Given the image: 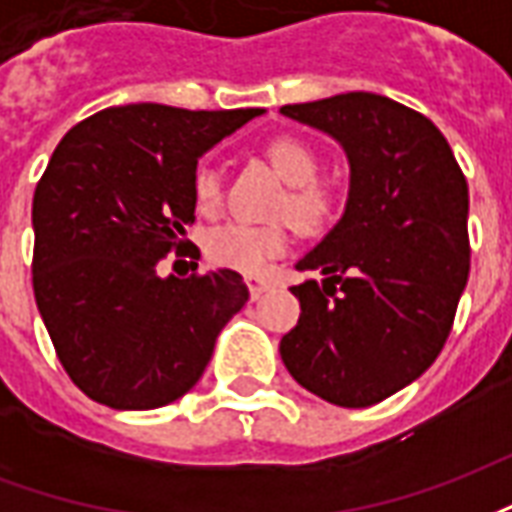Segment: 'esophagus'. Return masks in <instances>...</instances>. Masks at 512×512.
I'll return each mask as SVG.
<instances>
[{
	"label": "esophagus",
	"mask_w": 512,
	"mask_h": 512,
	"mask_svg": "<svg viewBox=\"0 0 512 512\" xmlns=\"http://www.w3.org/2000/svg\"><path fill=\"white\" fill-rule=\"evenodd\" d=\"M246 288H249V296H252V299H260V296L271 288V282H266V279L260 277H246Z\"/></svg>",
	"instance_id": "obj_1"
}]
</instances>
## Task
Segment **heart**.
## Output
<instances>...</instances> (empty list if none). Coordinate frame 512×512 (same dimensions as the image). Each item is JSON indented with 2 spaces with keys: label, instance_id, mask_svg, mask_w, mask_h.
<instances>
[{
  "label": "heart",
  "instance_id": "b5f03b06",
  "mask_svg": "<svg viewBox=\"0 0 512 512\" xmlns=\"http://www.w3.org/2000/svg\"><path fill=\"white\" fill-rule=\"evenodd\" d=\"M268 161L293 189L282 202V213L304 230H321L334 216V191L318 183V153L296 136H277L266 145ZM194 202L202 213H216L224 202L222 172L200 164L191 180ZM290 244L288 227L282 224H224L205 241V252L216 266L235 268L241 274H260L271 257L282 255Z\"/></svg>",
  "mask_w": 512,
  "mask_h": 512
}]
</instances>
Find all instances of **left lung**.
<instances>
[{
    "mask_svg": "<svg viewBox=\"0 0 512 512\" xmlns=\"http://www.w3.org/2000/svg\"><path fill=\"white\" fill-rule=\"evenodd\" d=\"M343 145L351 167L343 219L299 271L301 315L279 354L312 395L365 408L428 370L450 337L469 279V186L428 117L376 93L279 109Z\"/></svg>",
    "mask_w": 512,
    "mask_h": 512,
    "instance_id": "1",
    "label": "left lung"
}]
</instances>
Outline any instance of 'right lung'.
<instances>
[{"label":"right lung","instance_id":"right-lung-1","mask_svg":"<svg viewBox=\"0 0 512 512\" xmlns=\"http://www.w3.org/2000/svg\"><path fill=\"white\" fill-rule=\"evenodd\" d=\"M263 109L109 106L73 126L32 200V288L65 373L120 411L167 406L197 384L249 299L230 268L158 277L194 222L197 158Z\"/></svg>","mask_w":512,"mask_h":512}]
</instances>
